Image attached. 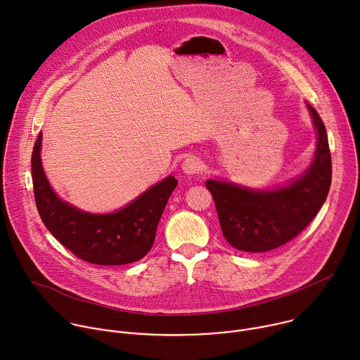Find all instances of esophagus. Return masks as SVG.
<instances>
[{
	"mask_svg": "<svg viewBox=\"0 0 360 360\" xmlns=\"http://www.w3.org/2000/svg\"><path fill=\"white\" fill-rule=\"evenodd\" d=\"M202 169V161L198 157H188L184 162H182V171L186 175H193V174H199Z\"/></svg>",
	"mask_w": 360,
	"mask_h": 360,
	"instance_id": "obj_1",
	"label": "esophagus"
}]
</instances>
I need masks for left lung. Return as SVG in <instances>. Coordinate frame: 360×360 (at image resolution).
I'll return each mask as SVG.
<instances>
[{"label":"left lung","instance_id":"left-lung-1","mask_svg":"<svg viewBox=\"0 0 360 360\" xmlns=\"http://www.w3.org/2000/svg\"><path fill=\"white\" fill-rule=\"evenodd\" d=\"M306 107L318 132V143L314 161L303 175L272 191L207 181L222 233L239 250L266 252L285 245L312 222L326 200L332 182L326 128L316 110L309 104Z\"/></svg>","mask_w":360,"mask_h":360}]
</instances>
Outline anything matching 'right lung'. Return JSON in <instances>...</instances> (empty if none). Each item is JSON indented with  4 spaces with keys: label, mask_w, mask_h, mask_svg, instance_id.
<instances>
[{
    "label": "right lung",
    "mask_w": 360,
    "mask_h": 360,
    "mask_svg": "<svg viewBox=\"0 0 360 360\" xmlns=\"http://www.w3.org/2000/svg\"><path fill=\"white\" fill-rule=\"evenodd\" d=\"M39 132L31 157L34 198L46 229L79 259L95 265L132 264L149 252L165 205L176 188L175 176L150 186L112 214H88L64 202L51 188L41 164Z\"/></svg>",
    "instance_id": "add662e5"
}]
</instances>
